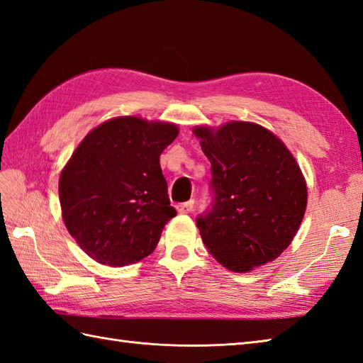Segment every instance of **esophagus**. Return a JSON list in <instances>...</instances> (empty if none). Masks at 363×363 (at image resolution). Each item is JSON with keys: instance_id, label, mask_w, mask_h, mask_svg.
<instances>
[{"instance_id": "34e87169", "label": "esophagus", "mask_w": 363, "mask_h": 363, "mask_svg": "<svg viewBox=\"0 0 363 363\" xmlns=\"http://www.w3.org/2000/svg\"><path fill=\"white\" fill-rule=\"evenodd\" d=\"M176 209H177V212H179V213H190V212H194V209H195V201H194V199H191V201H189V203L177 204Z\"/></svg>"}]
</instances>
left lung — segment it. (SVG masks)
<instances>
[{"label": "left lung", "instance_id": "obj_1", "mask_svg": "<svg viewBox=\"0 0 363 363\" xmlns=\"http://www.w3.org/2000/svg\"><path fill=\"white\" fill-rule=\"evenodd\" d=\"M211 160V207L196 226L206 248L230 272L245 273L281 256L295 237L307 187L295 157L268 129L230 121L196 128Z\"/></svg>", "mask_w": 363, "mask_h": 363}]
</instances>
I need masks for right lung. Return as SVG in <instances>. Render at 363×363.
Instances as JSON below:
<instances>
[{"mask_svg": "<svg viewBox=\"0 0 363 363\" xmlns=\"http://www.w3.org/2000/svg\"><path fill=\"white\" fill-rule=\"evenodd\" d=\"M176 137L169 123L120 117L76 148L60 174V207L68 233L91 259L125 267L156 248L176 215L159 162Z\"/></svg>", "mask_w": 363, "mask_h": 363, "instance_id": "1", "label": "right lung"}]
</instances>
